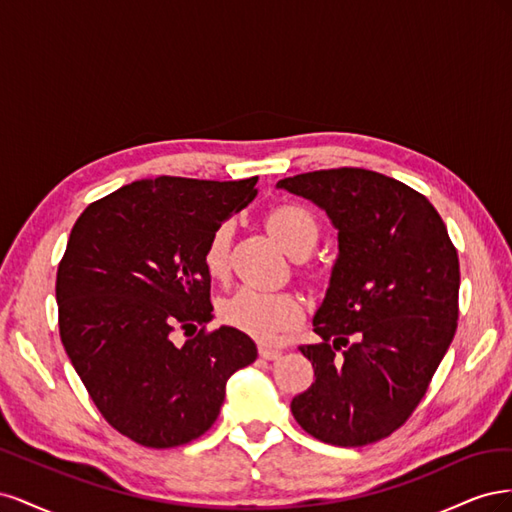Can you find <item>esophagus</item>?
Masks as SVG:
<instances>
[{
  "label": "esophagus",
  "mask_w": 512,
  "mask_h": 512,
  "mask_svg": "<svg viewBox=\"0 0 512 512\" xmlns=\"http://www.w3.org/2000/svg\"><path fill=\"white\" fill-rule=\"evenodd\" d=\"M258 354L262 356V359H267V361H275V359H280V350L277 348H271V346H260L258 348Z\"/></svg>",
  "instance_id": "esophagus-1"
}]
</instances>
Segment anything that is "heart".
I'll return each instance as SVG.
<instances>
[{
  "instance_id": "heart-1",
  "label": "heart",
  "mask_w": 512,
  "mask_h": 512,
  "mask_svg": "<svg viewBox=\"0 0 512 512\" xmlns=\"http://www.w3.org/2000/svg\"><path fill=\"white\" fill-rule=\"evenodd\" d=\"M267 226L292 256H305L314 250L320 237L316 215L299 203L275 205L267 213ZM230 222L215 228L203 250V265L211 277H224L230 267ZM301 301L290 292H267L254 286H241L220 303V318L228 327L250 335L258 342H277L301 320Z\"/></svg>"
}]
</instances>
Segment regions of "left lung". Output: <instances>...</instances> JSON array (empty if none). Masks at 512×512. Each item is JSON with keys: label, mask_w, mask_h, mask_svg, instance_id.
Returning <instances> with one entry per match:
<instances>
[{"label": "left lung", "mask_w": 512, "mask_h": 512, "mask_svg": "<svg viewBox=\"0 0 512 512\" xmlns=\"http://www.w3.org/2000/svg\"><path fill=\"white\" fill-rule=\"evenodd\" d=\"M277 188L314 200L339 230L314 318L322 342L301 346L316 382L292 399V416L320 442H378L412 416L453 342L457 250L421 192L374 170H314Z\"/></svg>", "instance_id": "left-lung-1"}]
</instances>
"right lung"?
<instances>
[{
    "instance_id": "add662e5",
    "label": "right lung",
    "mask_w": 512,
    "mask_h": 512,
    "mask_svg": "<svg viewBox=\"0 0 512 512\" xmlns=\"http://www.w3.org/2000/svg\"><path fill=\"white\" fill-rule=\"evenodd\" d=\"M258 177L162 175L123 185L76 220L59 262V337L106 423L149 448L188 444L215 423L226 380L256 361L245 333L213 318L203 250L256 196ZM201 327L183 347L172 333Z\"/></svg>"
}]
</instances>
